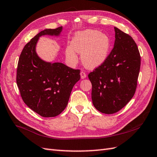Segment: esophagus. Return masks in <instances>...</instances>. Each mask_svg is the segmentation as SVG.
Segmentation results:
<instances>
[{
    "instance_id": "34e87169",
    "label": "esophagus",
    "mask_w": 157,
    "mask_h": 157,
    "mask_svg": "<svg viewBox=\"0 0 157 157\" xmlns=\"http://www.w3.org/2000/svg\"><path fill=\"white\" fill-rule=\"evenodd\" d=\"M80 76H81L82 79H84L86 78V73L84 71H81Z\"/></svg>"
}]
</instances>
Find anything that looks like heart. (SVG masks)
Here are the masks:
<instances>
[{"label": "heart", "instance_id": "heart-1", "mask_svg": "<svg viewBox=\"0 0 157 157\" xmlns=\"http://www.w3.org/2000/svg\"><path fill=\"white\" fill-rule=\"evenodd\" d=\"M110 48V40L106 35L94 29L78 32L73 38L71 46L66 48V56L73 63L78 62L76 52L81 53L84 65L94 69L105 62Z\"/></svg>", "mask_w": 157, "mask_h": 157}]
</instances>
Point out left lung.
Instances as JSON below:
<instances>
[{"mask_svg":"<svg viewBox=\"0 0 157 157\" xmlns=\"http://www.w3.org/2000/svg\"><path fill=\"white\" fill-rule=\"evenodd\" d=\"M114 47L105 62L88 74L94 107L105 114L120 111L134 96L141 64L137 44L115 27Z\"/></svg>","mask_w":157,"mask_h":157,"instance_id":"left-lung-1","label":"left lung"}]
</instances>
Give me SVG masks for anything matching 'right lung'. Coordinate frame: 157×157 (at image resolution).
Returning a JSON list of instances; mask_svg holds the SVG:
<instances>
[{"mask_svg":"<svg viewBox=\"0 0 157 157\" xmlns=\"http://www.w3.org/2000/svg\"><path fill=\"white\" fill-rule=\"evenodd\" d=\"M62 27L40 32L25 44L19 56L16 82L22 100L29 108L44 117L59 115L66 108L73 86L80 79V70L61 63H46L35 48L39 37L59 35Z\"/></svg>","mask_w":157,"mask_h":157,"instance_id":"1","label":"right lung"}]
</instances>
